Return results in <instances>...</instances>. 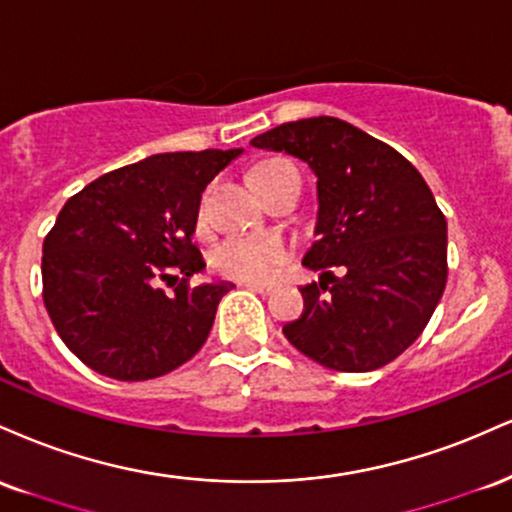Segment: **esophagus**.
<instances>
[{"instance_id":"esophagus-1","label":"esophagus","mask_w":512,"mask_h":512,"mask_svg":"<svg viewBox=\"0 0 512 512\" xmlns=\"http://www.w3.org/2000/svg\"><path fill=\"white\" fill-rule=\"evenodd\" d=\"M244 287H246V290L258 292V294H270V292H273V287L261 285V282H244Z\"/></svg>"}]
</instances>
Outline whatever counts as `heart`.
Returning a JSON list of instances; mask_svg holds the SVG:
<instances>
[{
	"mask_svg": "<svg viewBox=\"0 0 512 512\" xmlns=\"http://www.w3.org/2000/svg\"><path fill=\"white\" fill-rule=\"evenodd\" d=\"M278 165H287L282 160H270L258 165L254 170V179L258 174L273 170ZM208 225V203L201 201L196 213V227L203 230ZM292 254V246L278 234H234V237L222 239L213 251V268L227 278L244 282H266L278 273L282 263Z\"/></svg>",
	"mask_w": 512,
	"mask_h": 512,
	"instance_id": "heart-1",
	"label": "heart"
}]
</instances>
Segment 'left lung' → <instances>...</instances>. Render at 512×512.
<instances>
[{"label":"left lung","mask_w":512,"mask_h":512,"mask_svg":"<svg viewBox=\"0 0 512 512\" xmlns=\"http://www.w3.org/2000/svg\"><path fill=\"white\" fill-rule=\"evenodd\" d=\"M251 146L304 160L318 177V242L304 266V311L282 328L335 371H374L400 357L434 316L448 280L446 215L424 177L388 143L335 117L287 122ZM330 267H342L340 279Z\"/></svg>","instance_id":"left-lung-1"}]
</instances>
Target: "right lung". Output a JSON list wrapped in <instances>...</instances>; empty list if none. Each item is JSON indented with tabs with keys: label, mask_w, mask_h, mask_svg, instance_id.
I'll return each instance as SVG.
<instances>
[{
	"label": "right lung",
	"mask_w": 512,
	"mask_h": 512,
	"mask_svg": "<svg viewBox=\"0 0 512 512\" xmlns=\"http://www.w3.org/2000/svg\"><path fill=\"white\" fill-rule=\"evenodd\" d=\"M239 153L150 155L64 203L42 244V302L83 364L117 381H148L201 350L232 285H189L206 268L191 234L203 189ZM160 281H177L175 294Z\"/></svg>",
	"instance_id": "1"
}]
</instances>
